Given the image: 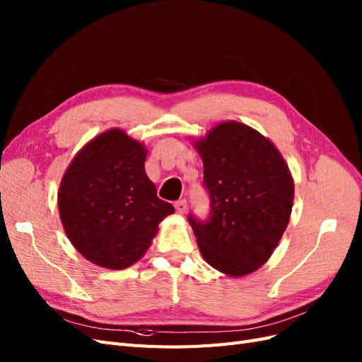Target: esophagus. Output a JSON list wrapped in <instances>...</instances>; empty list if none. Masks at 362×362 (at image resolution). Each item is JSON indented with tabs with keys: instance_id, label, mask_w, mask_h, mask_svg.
<instances>
[{
	"instance_id": "esophagus-1",
	"label": "esophagus",
	"mask_w": 362,
	"mask_h": 362,
	"mask_svg": "<svg viewBox=\"0 0 362 362\" xmlns=\"http://www.w3.org/2000/svg\"><path fill=\"white\" fill-rule=\"evenodd\" d=\"M175 210H177L178 214H184L185 211H187V201L185 199H181V201H177L175 202Z\"/></svg>"
}]
</instances>
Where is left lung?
I'll return each mask as SVG.
<instances>
[{
    "mask_svg": "<svg viewBox=\"0 0 362 362\" xmlns=\"http://www.w3.org/2000/svg\"><path fill=\"white\" fill-rule=\"evenodd\" d=\"M204 161L210 214L189 223L208 264L243 276L264 264L290 221L294 184L270 140L238 122L214 127L196 141Z\"/></svg>",
    "mask_w": 362,
    "mask_h": 362,
    "instance_id": "1",
    "label": "left lung"
}]
</instances>
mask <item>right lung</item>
<instances>
[{"label":"right lung","mask_w":362,"mask_h":362,"mask_svg":"<svg viewBox=\"0 0 362 362\" xmlns=\"http://www.w3.org/2000/svg\"><path fill=\"white\" fill-rule=\"evenodd\" d=\"M146 149L110 129L87 144L64 173L59 211L75 249L95 264L120 270L145 254L158 223L175 213L145 172Z\"/></svg>","instance_id":"right-lung-1"}]
</instances>
